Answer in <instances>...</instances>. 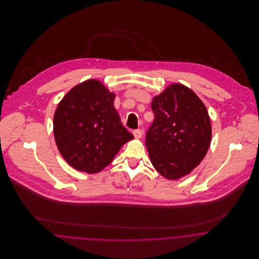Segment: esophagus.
<instances>
[{"label":"esophagus","mask_w":259,"mask_h":259,"mask_svg":"<svg viewBox=\"0 0 259 259\" xmlns=\"http://www.w3.org/2000/svg\"><path fill=\"white\" fill-rule=\"evenodd\" d=\"M136 139H141L143 137V131L142 130H136L133 132Z\"/></svg>","instance_id":"obj_1"}]
</instances>
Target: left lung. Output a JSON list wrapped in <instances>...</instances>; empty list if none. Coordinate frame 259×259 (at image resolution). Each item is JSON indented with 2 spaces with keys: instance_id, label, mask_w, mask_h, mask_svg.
Returning <instances> with one entry per match:
<instances>
[{
  "instance_id": "1",
  "label": "left lung",
  "mask_w": 259,
  "mask_h": 259,
  "mask_svg": "<svg viewBox=\"0 0 259 259\" xmlns=\"http://www.w3.org/2000/svg\"><path fill=\"white\" fill-rule=\"evenodd\" d=\"M154 119L146 146L153 167L171 181L190 174L211 142V123L202 101L182 83L169 84L151 102Z\"/></svg>"
}]
</instances>
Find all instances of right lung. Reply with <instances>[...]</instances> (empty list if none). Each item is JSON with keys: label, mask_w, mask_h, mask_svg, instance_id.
Listing matches in <instances>:
<instances>
[{"label": "right lung", "mask_w": 259, "mask_h": 259, "mask_svg": "<svg viewBox=\"0 0 259 259\" xmlns=\"http://www.w3.org/2000/svg\"><path fill=\"white\" fill-rule=\"evenodd\" d=\"M115 95L98 79L76 84L59 103L54 137L65 160L88 174L103 170L134 139L114 109Z\"/></svg>", "instance_id": "add662e5"}]
</instances>
